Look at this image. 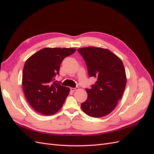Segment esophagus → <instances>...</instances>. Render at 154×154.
<instances>
[{"label":"esophagus","instance_id":"34e87169","mask_svg":"<svg viewBox=\"0 0 154 154\" xmlns=\"http://www.w3.org/2000/svg\"><path fill=\"white\" fill-rule=\"evenodd\" d=\"M78 88H78V87H75V88H72V87H71V88H70V89H71V91L74 92V91H76V90H78Z\"/></svg>","mask_w":154,"mask_h":154}]
</instances>
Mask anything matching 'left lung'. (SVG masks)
<instances>
[{
	"instance_id": "obj_1",
	"label": "left lung",
	"mask_w": 154,
	"mask_h": 154,
	"mask_svg": "<svg viewBox=\"0 0 154 154\" xmlns=\"http://www.w3.org/2000/svg\"><path fill=\"white\" fill-rule=\"evenodd\" d=\"M78 51L85 60L88 76L97 79L90 89L86 88L87 99L81 108L91 117H103L115 109L123 96L127 83L123 63L106 49L88 47Z\"/></svg>"
}]
</instances>
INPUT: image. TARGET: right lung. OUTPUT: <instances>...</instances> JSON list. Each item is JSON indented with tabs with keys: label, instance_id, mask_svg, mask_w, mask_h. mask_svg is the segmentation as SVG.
Instances as JSON below:
<instances>
[{
	"label": "right lung",
	"instance_id": "add662e5",
	"mask_svg": "<svg viewBox=\"0 0 154 154\" xmlns=\"http://www.w3.org/2000/svg\"><path fill=\"white\" fill-rule=\"evenodd\" d=\"M76 51L74 48L41 49L27 59L22 73V87L26 99L37 112L53 115L62 108L70 88L56 83L63 60Z\"/></svg>",
	"mask_w": 154,
	"mask_h": 154
}]
</instances>
